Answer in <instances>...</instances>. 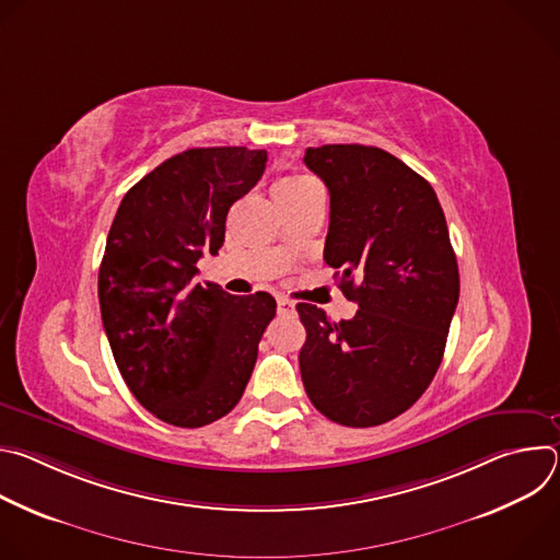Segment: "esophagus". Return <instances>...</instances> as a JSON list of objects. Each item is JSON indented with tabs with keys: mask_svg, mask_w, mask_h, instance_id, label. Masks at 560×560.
I'll use <instances>...</instances> for the list:
<instances>
[{
	"mask_svg": "<svg viewBox=\"0 0 560 560\" xmlns=\"http://www.w3.org/2000/svg\"><path fill=\"white\" fill-rule=\"evenodd\" d=\"M277 312H279L281 316L294 314V303H292L288 296H279V299H277Z\"/></svg>",
	"mask_w": 560,
	"mask_h": 560,
	"instance_id": "1",
	"label": "esophagus"
}]
</instances>
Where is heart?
Masks as SVG:
<instances>
[{"label":"heart","mask_w":560,"mask_h":560,"mask_svg":"<svg viewBox=\"0 0 560 560\" xmlns=\"http://www.w3.org/2000/svg\"><path fill=\"white\" fill-rule=\"evenodd\" d=\"M316 182L310 179L307 175H299V173H292V175H283L277 184H275V197L277 199H285V197H294L299 192H303L305 188L314 186Z\"/></svg>","instance_id":"b5f03b06"}]
</instances>
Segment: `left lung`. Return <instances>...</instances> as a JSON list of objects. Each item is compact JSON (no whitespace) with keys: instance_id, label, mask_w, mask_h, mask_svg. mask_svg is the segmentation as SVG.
<instances>
[{"instance_id":"1","label":"left lung","mask_w":560,"mask_h":560,"mask_svg":"<svg viewBox=\"0 0 560 560\" xmlns=\"http://www.w3.org/2000/svg\"><path fill=\"white\" fill-rule=\"evenodd\" d=\"M303 162L330 190L324 259L359 305L339 324L296 305L303 387L335 423L381 425L419 401L445 352L460 290L445 214L434 188L381 148L330 143Z\"/></svg>"}]
</instances>
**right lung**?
<instances>
[{
	"mask_svg": "<svg viewBox=\"0 0 560 560\" xmlns=\"http://www.w3.org/2000/svg\"><path fill=\"white\" fill-rule=\"evenodd\" d=\"M266 150H184L121 199L100 266V307L115 363L137 401L177 428L225 417L255 370L275 318L268 292L195 283L217 255L230 206L261 179Z\"/></svg>",
	"mask_w": 560,
	"mask_h": 560,
	"instance_id": "add662e5",
	"label": "right lung"
}]
</instances>
